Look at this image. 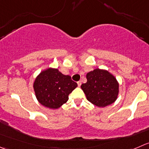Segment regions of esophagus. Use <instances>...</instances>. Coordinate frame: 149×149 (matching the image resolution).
Segmentation results:
<instances>
[{
	"instance_id": "esophagus-1",
	"label": "esophagus",
	"mask_w": 149,
	"mask_h": 149,
	"mask_svg": "<svg viewBox=\"0 0 149 149\" xmlns=\"http://www.w3.org/2000/svg\"><path fill=\"white\" fill-rule=\"evenodd\" d=\"M77 84H78V86H81V81H79L77 82Z\"/></svg>"
}]
</instances>
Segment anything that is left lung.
I'll return each mask as SVG.
<instances>
[{"label": "left lung", "instance_id": "left-lung-1", "mask_svg": "<svg viewBox=\"0 0 149 149\" xmlns=\"http://www.w3.org/2000/svg\"><path fill=\"white\" fill-rule=\"evenodd\" d=\"M87 81L81 87L86 99L99 108L111 105L116 100L119 84L112 73L105 69L96 68L86 73Z\"/></svg>", "mask_w": 149, "mask_h": 149}]
</instances>
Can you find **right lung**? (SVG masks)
<instances>
[{
  "label": "right lung",
  "mask_w": 149,
  "mask_h": 149,
  "mask_svg": "<svg viewBox=\"0 0 149 149\" xmlns=\"http://www.w3.org/2000/svg\"><path fill=\"white\" fill-rule=\"evenodd\" d=\"M78 84L71 77L57 68H48L36 76L33 89L40 104L50 109H58L68 100V95Z\"/></svg>",
  "instance_id": "add662e5"
}]
</instances>
